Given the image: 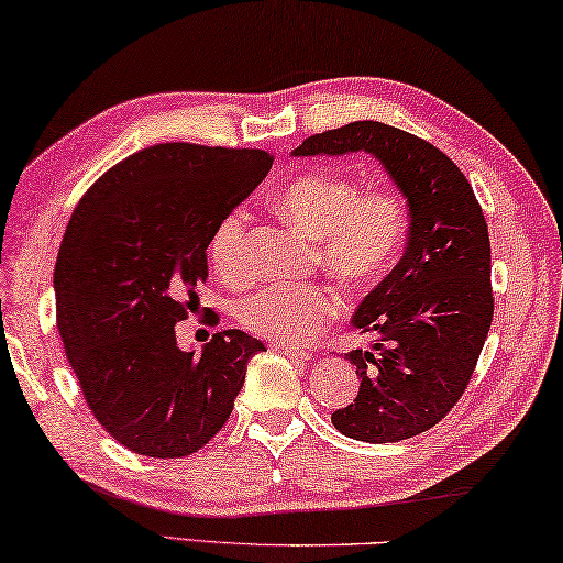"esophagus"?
<instances>
[{
	"label": "esophagus",
	"instance_id": "34e87169",
	"mask_svg": "<svg viewBox=\"0 0 563 563\" xmlns=\"http://www.w3.org/2000/svg\"><path fill=\"white\" fill-rule=\"evenodd\" d=\"M275 352H280V354H285V356H292V360H300V362H305V360H310V352L308 350H302V346H292V344H271Z\"/></svg>",
	"mask_w": 563,
	"mask_h": 563
}]
</instances>
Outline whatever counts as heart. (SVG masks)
Listing matches in <instances>:
<instances>
[{"instance_id": "b5f03b06", "label": "heart", "mask_w": 563, "mask_h": 563, "mask_svg": "<svg viewBox=\"0 0 563 563\" xmlns=\"http://www.w3.org/2000/svg\"><path fill=\"white\" fill-rule=\"evenodd\" d=\"M292 227L314 239L317 258L354 288L382 280L401 258L408 239V209L388 187L360 189L352 177L332 169L305 172L275 197ZM246 209L223 213L209 239V258L223 280L246 278ZM340 312V298L320 283L265 285L239 302L243 330L278 344H305Z\"/></svg>"}]
</instances>
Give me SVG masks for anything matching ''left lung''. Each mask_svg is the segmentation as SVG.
Returning <instances> with one entry per match:
<instances>
[{
    "label": "left lung",
    "instance_id": "8db88e82",
    "mask_svg": "<svg viewBox=\"0 0 563 563\" xmlns=\"http://www.w3.org/2000/svg\"><path fill=\"white\" fill-rule=\"evenodd\" d=\"M364 150L408 201V249L366 295L354 327L376 334L369 352L346 354L360 394L332 413L340 433L396 443L433 428L460 401L493 324L489 236L463 172L431 142L376 120H356L302 140L295 155Z\"/></svg>",
    "mask_w": 563,
    "mask_h": 563
}]
</instances>
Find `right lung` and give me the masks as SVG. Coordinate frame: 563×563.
Returning a JSON list of instances; mask_svg holds the SVG:
<instances>
[{"mask_svg": "<svg viewBox=\"0 0 563 563\" xmlns=\"http://www.w3.org/2000/svg\"><path fill=\"white\" fill-rule=\"evenodd\" d=\"M263 150L162 142L118 162L70 217L54 271L56 324L90 413L128 451H201L233 411L263 352L241 330L199 356L177 346L223 213L271 172Z\"/></svg>", "mask_w": 563, "mask_h": 563, "instance_id": "add662e5", "label": "right lung"}]
</instances>
